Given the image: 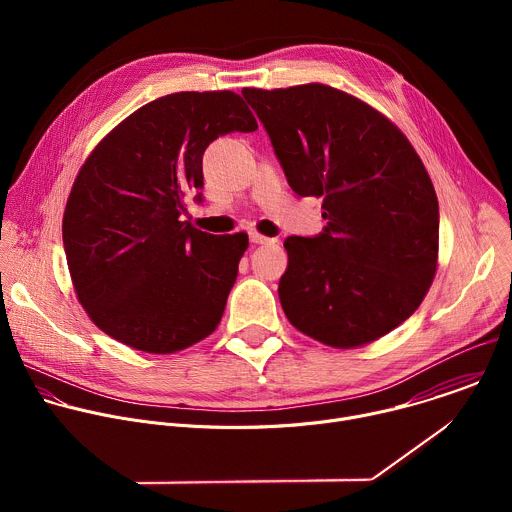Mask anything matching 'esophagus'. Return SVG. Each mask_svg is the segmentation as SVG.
<instances>
[{
	"instance_id": "obj_1",
	"label": "esophagus",
	"mask_w": 512,
	"mask_h": 512,
	"mask_svg": "<svg viewBox=\"0 0 512 512\" xmlns=\"http://www.w3.org/2000/svg\"><path fill=\"white\" fill-rule=\"evenodd\" d=\"M249 237H251V243H255V245H269V243H275V239L265 237V235H261V233H257V231H253Z\"/></svg>"
}]
</instances>
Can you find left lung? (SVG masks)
Returning <instances> with one entry per match:
<instances>
[{
  "mask_svg": "<svg viewBox=\"0 0 512 512\" xmlns=\"http://www.w3.org/2000/svg\"><path fill=\"white\" fill-rule=\"evenodd\" d=\"M243 97L291 190L324 198V231L283 243L287 320L332 348L379 340L419 308L437 271L440 206L421 158L391 119L334 87Z\"/></svg>",
  "mask_w": 512,
  "mask_h": 512,
  "instance_id": "obj_1",
  "label": "left lung"
}]
</instances>
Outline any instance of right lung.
Listing matches in <instances>:
<instances>
[{"mask_svg":"<svg viewBox=\"0 0 512 512\" xmlns=\"http://www.w3.org/2000/svg\"><path fill=\"white\" fill-rule=\"evenodd\" d=\"M233 91H184L133 111L79 170L62 216L66 263L89 318L143 352L172 354L223 318L247 233L210 235L180 221L218 135L255 131Z\"/></svg>","mask_w":512,"mask_h":512,"instance_id":"right-lung-1","label":"right lung"}]
</instances>
